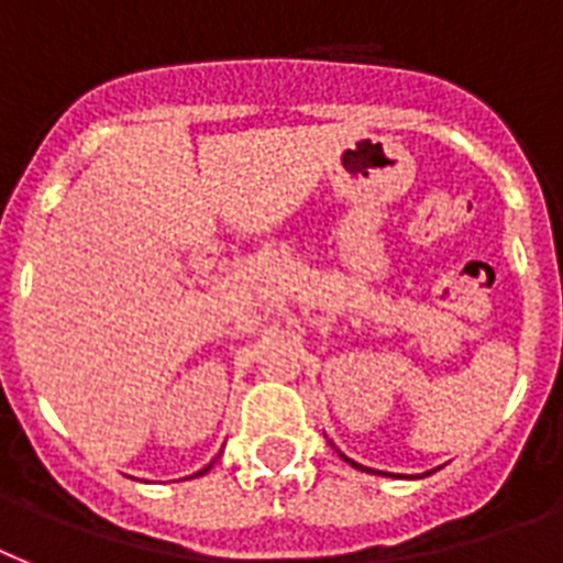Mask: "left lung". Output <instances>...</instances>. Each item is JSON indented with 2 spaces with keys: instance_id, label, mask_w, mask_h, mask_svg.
Segmentation results:
<instances>
[{
  "instance_id": "1",
  "label": "left lung",
  "mask_w": 563,
  "mask_h": 563,
  "mask_svg": "<svg viewBox=\"0 0 563 563\" xmlns=\"http://www.w3.org/2000/svg\"><path fill=\"white\" fill-rule=\"evenodd\" d=\"M342 459H344V462H351L353 467H360V471H368V467H362V464H356V462H353V459H347V455H342ZM371 473H379V471H371Z\"/></svg>"
}]
</instances>
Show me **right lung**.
Listing matches in <instances>:
<instances>
[{
    "mask_svg": "<svg viewBox=\"0 0 563 563\" xmlns=\"http://www.w3.org/2000/svg\"><path fill=\"white\" fill-rule=\"evenodd\" d=\"M207 471H210V464H207V467H203V471H198V473H207Z\"/></svg>",
    "mask_w": 563,
    "mask_h": 563,
    "instance_id": "right-lung-1",
    "label": "right lung"
}]
</instances>
